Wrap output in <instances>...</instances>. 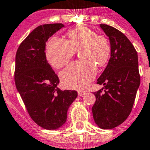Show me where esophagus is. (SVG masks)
<instances>
[{
    "mask_svg": "<svg viewBox=\"0 0 150 150\" xmlns=\"http://www.w3.org/2000/svg\"><path fill=\"white\" fill-rule=\"evenodd\" d=\"M85 93H86V92H85V91H78V94H79V96H80V97H81V96H84Z\"/></svg>",
    "mask_w": 150,
    "mask_h": 150,
    "instance_id": "34e87169",
    "label": "esophagus"
}]
</instances>
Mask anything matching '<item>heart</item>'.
<instances>
[{
	"label": "heart",
	"mask_w": 150,
	"mask_h": 150,
	"mask_svg": "<svg viewBox=\"0 0 150 150\" xmlns=\"http://www.w3.org/2000/svg\"><path fill=\"white\" fill-rule=\"evenodd\" d=\"M68 41L53 37L46 47L47 62L55 69H61L67 64L80 50L82 60L72 62L60 73L65 87L71 89L85 88L97 74V67L107 62L110 55V47L105 38L88 27H79L67 32Z\"/></svg>",
	"instance_id": "b5f03b06"
}]
</instances>
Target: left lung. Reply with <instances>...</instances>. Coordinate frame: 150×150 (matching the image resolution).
<instances>
[{
    "label": "left lung",
    "mask_w": 150,
    "mask_h": 150,
    "mask_svg": "<svg viewBox=\"0 0 150 150\" xmlns=\"http://www.w3.org/2000/svg\"><path fill=\"white\" fill-rule=\"evenodd\" d=\"M109 37L111 57L105 70L97 79L104 86L94 92L96 102L92 107L96 125L112 129L127 119L132 110L140 83L137 53L129 39L114 27L100 24ZM105 90L104 93L102 91Z\"/></svg>",
    "instance_id": "8db88e82"
}]
</instances>
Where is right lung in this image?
Segmentation results:
<instances>
[{
  "mask_svg": "<svg viewBox=\"0 0 150 150\" xmlns=\"http://www.w3.org/2000/svg\"><path fill=\"white\" fill-rule=\"evenodd\" d=\"M64 27L39 25L21 43L16 54L15 83L32 120L44 129L56 130L66 122L67 111L78 97L75 91L58 88L59 78L47 62L46 42Z\"/></svg>",
  "mask_w": 150,
  "mask_h": 150,
  "instance_id": "obj_1",
  "label": "right lung"
}]
</instances>
